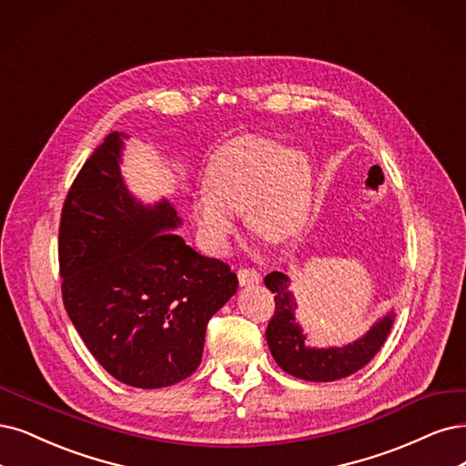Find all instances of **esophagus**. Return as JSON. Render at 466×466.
Here are the masks:
<instances>
[{
	"label": "esophagus",
	"instance_id": "1",
	"mask_svg": "<svg viewBox=\"0 0 466 466\" xmlns=\"http://www.w3.org/2000/svg\"><path fill=\"white\" fill-rule=\"evenodd\" d=\"M238 280H239V286H253V284H259L261 277L255 268H239Z\"/></svg>",
	"mask_w": 466,
	"mask_h": 466
}]
</instances>
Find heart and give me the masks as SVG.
<instances>
[{
  "instance_id": "1",
  "label": "heart",
  "mask_w": 466,
  "mask_h": 466,
  "mask_svg": "<svg viewBox=\"0 0 466 466\" xmlns=\"http://www.w3.org/2000/svg\"><path fill=\"white\" fill-rule=\"evenodd\" d=\"M207 194L192 203L196 227L211 248L227 246L236 215L268 244H288L307 224L313 207V168L301 149L263 136L224 144L207 165Z\"/></svg>"
}]
</instances>
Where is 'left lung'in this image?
Wrapping results in <instances>:
<instances>
[{"label": "left lung", "instance_id": "obj_1", "mask_svg": "<svg viewBox=\"0 0 466 466\" xmlns=\"http://www.w3.org/2000/svg\"><path fill=\"white\" fill-rule=\"evenodd\" d=\"M265 286L274 294L277 309L267 326L268 350L279 367L296 378L309 382H332L363 369L380 351L393 326L395 313L390 311L376 320L370 330L341 348H311L307 334L296 319L298 299L289 289L286 272L274 270L265 277Z\"/></svg>", "mask_w": 466, "mask_h": 466}]
</instances>
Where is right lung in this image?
<instances>
[{
    "label": "right lung",
    "mask_w": 466,
    "mask_h": 466,
    "mask_svg": "<svg viewBox=\"0 0 466 466\" xmlns=\"http://www.w3.org/2000/svg\"><path fill=\"white\" fill-rule=\"evenodd\" d=\"M127 134L111 132L68 189L59 227L66 315L118 382L155 390L201 363L207 322L238 288L236 274L175 234L167 199L142 203L120 177Z\"/></svg>",
    "instance_id": "right-lung-1"
}]
</instances>
